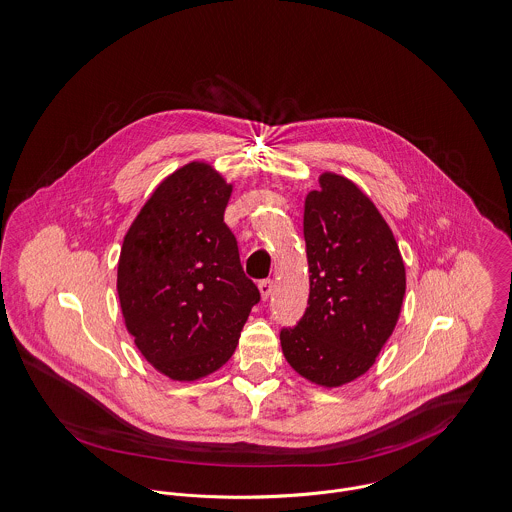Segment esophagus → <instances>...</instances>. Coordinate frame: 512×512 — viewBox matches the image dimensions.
Masks as SVG:
<instances>
[{"label":"esophagus","mask_w":512,"mask_h":512,"mask_svg":"<svg viewBox=\"0 0 512 512\" xmlns=\"http://www.w3.org/2000/svg\"><path fill=\"white\" fill-rule=\"evenodd\" d=\"M259 292H261V298L267 300V298L271 296V292H273V281H271V279L261 281V283H259Z\"/></svg>","instance_id":"1"}]
</instances>
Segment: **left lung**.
<instances>
[{"label":"left lung","mask_w":512,"mask_h":512,"mask_svg":"<svg viewBox=\"0 0 512 512\" xmlns=\"http://www.w3.org/2000/svg\"><path fill=\"white\" fill-rule=\"evenodd\" d=\"M308 308L281 330L290 367L322 387L363 375L397 326L406 277L375 204L347 178L320 176L304 202Z\"/></svg>","instance_id":"8db88e82"}]
</instances>
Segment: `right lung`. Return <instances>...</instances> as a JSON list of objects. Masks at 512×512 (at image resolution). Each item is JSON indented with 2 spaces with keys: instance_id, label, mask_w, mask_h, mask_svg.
I'll return each mask as SVG.
<instances>
[{
  "instance_id": "add662e5",
  "label": "right lung",
  "mask_w": 512,
  "mask_h": 512,
  "mask_svg": "<svg viewBox=\"0 0 512 512\" xmlns=\"http://www.w3.org/2000/svg\"><path fill=\"white\" fill-rule=\"evenodd\" d=\"M229 194L210 165L190 163L159 184L123 239L117 294L125 326L174 381L220 369L261 300L224 222Z\"/></svg>"
}]
</instances>
